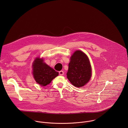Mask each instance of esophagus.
<instances>
[{
    "instance_id": "obj_1",
    "label": "esophagus",
    "mask_w": 128,
    "mask_h": 128,
    "mask_svg": "<svg viewBox=\"0 0 128 128\" xmlns=\"http://www.w3.org/2000/svg\"><path fill=\"white\" fill-rule=\"evenodd\" d=\"M64 71H59V74L60 75V76H63L64 75Z\"/></svg>"
}]
</instances>
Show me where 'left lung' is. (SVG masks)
Wrapping results in <instances>:
<instances>
[{
  "label": "left lung",
  "mask_w": 128,
  "mask_h": 128,
  "mask_svg": "<svg viewBox=\"0 0 128 128\" xmlns=\"http://www.w3.org/2000/svg\"><path fill=\"white\" fill-rule=\"evenodd\" d=\"M67 78L74 86H84L92 76V68L86 54L78 50L70 57Z\"/></svg>",
  "instance_id": "obj_1"
}]
</instances>
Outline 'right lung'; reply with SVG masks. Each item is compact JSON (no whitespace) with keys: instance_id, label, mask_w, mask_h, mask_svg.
I'll return each mask as SVG.
<instances>
[{"instance_id":"add662e5","label":"right lung","mask_w":128,"mask_h":128,"mask_svg":"<svg viewBox=\"0 0 128 128\" xmlns=\"http://www.w3.org/2000/svg\"><path fill=\"white\" fill-rule=\"evenodd\" d=\"M33 76L36 82L42 86H46L59 75L54 70L44 62L42 58H36L32 65Z\"/></svg>"}]
</instances>
